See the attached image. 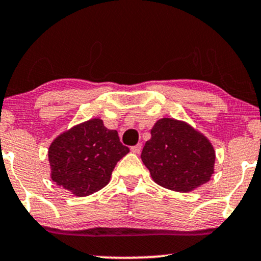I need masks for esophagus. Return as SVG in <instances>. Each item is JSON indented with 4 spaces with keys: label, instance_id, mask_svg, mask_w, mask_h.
<instances>
[{
    "label": "esophagus",
    "instance_id": "34e87169",
    "mask_svg": "<svg viewBox=\"0 0 261 261\" xmlns=\"http://www.w3.org/2000/svg\"><path fill=\"white\" fill-rule=\"evenodd\" d=\"M141 149H142V145H141V143H137V145L131 147V152H134V153H140Z\"/></svg>",
    "mask_w": 261,
    "mask_h": 261
}]
</instances>
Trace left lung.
I'll return each instance as SVG.
<instances>
[{
	"label": "left lung",
	"mask_w": 261,
	"mask_h": 261,
	"mask_svg": "<svg viewBox=\"0 0 261 261\" xmlns=\"http://www.w3.org/2000/svg\"><path fill=\"white\" fill-rule=\"evenodd\" d=\"M141 158L158 185L180 193L199 188L214 174L215 149L210 141L174 119L155 122Z\"/></svg>",
	"instance_id": "left-lung-1"
}]
</instances>
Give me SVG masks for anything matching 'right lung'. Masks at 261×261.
Returning a JSON list of instances; mask_svg holds the SVG:
<instances>
[{"mask_svg": "<svg viewBox=\"0 0 261 261\" xmlns=\"http://www.w3.org/2000/svg\"><path fill=\"white\" fill-rule=\"evenodd\" d=\"M130 149L118 131L91 119L54 140L49 148L51 179L76 196H88L104 188L114 167Z\"/></svg>", "mask_w": 261, "mask_h": 261, "instance_id": "add662e5", "label": "right lung"}]
</instances>
